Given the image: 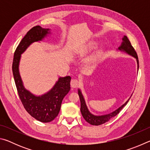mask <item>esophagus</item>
Segmentation results:
<instances>
[{"label": "esophagus", "instance_id": "esophagus-1", "mask_svg": "<svg viewBox=\"0 0 150 150\" xmlns=\"http://www.w3.org/2000/svg\"><path fill=\"white\" fill-rule=\"evenodd\" d=\"M70 84H71V87L77 88L80 85V81L77 79H72L71 81Z\"/></svg>", "mask_w": 150, "mask_h": 150}]
</instances>
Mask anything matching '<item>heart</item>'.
<instances>
[{"mask_svg":"<svg viewBox=\"0 0 150 150\" xmlns=\"http://www.w3.org/2000/svg\"><path fill=\"white\" fill-rule=\"evenodd\" d=\"M93 47H94V45H90L89 47H88V49L91 50V49H93Z\"/></svg>","mask_w":150,"mask_h":150,"instance_id":"b5f03b06","label":"heart"}]
</instances>
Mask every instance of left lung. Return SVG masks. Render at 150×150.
I'll return each mask as SVG.
<instances>
[{
  "label": "left lung",
  "instance_id": "left-lung-1",
  "mask_svg": "<svg viewBox=\"0 0 150 150\" xmlns=\"http://www.w3.org/2000/svg\"><path fill=\"white\" fill-rule=\"evenodd\" d=\"M118 50L125 52L128 55H130L131 56L136 58L137 64H138V70L139 62H138V55H137L136 52L135 51V50H134V48L132 47V45L130 40H128V38H127V36H126V35H124V37L122 38V42L120 46L118 47ZM78 94H79V98L81 101V112L82 114L83 117L84 118L85 120L87 121L88 123L91 124V125H95V126H98V125H100V124H105L112 117H115V116L117 115L120 112L124 106L126 105V104L128 103V100H130V98H131V97L129 98V99L127 100L124 105H122L120 107H119L118 109H116V110L112 112L109 113V114H107V115H105L96 116V115H93L92 113H91L89 110H88L87 105H86L85 98L83 97L82 93H81L80 89H78Z\"/></svg>",
  "mask_w": 150,
  "mask_h": 150
}]
</instances>
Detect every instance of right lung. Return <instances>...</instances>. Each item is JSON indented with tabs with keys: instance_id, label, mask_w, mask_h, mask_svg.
I'll return each mask as SVG.
<instances>
[{
	"instance_id": "right-lung-1",
	"label": "right lung",
	"mask_w": 150,
	"mask_h": 150,
	"mask_svg": "<svg viewBox=\"0 0 150 150\" xmlns=\"http://www.w3.org/2000/svg\"><path fill=\"white\" fill-rule=\"evenodd\" d=\"M49 34L50 29L40 26L30 29L18 45L12 63V73L20 100L28 112L42 122H50L57 117L63 98L70 91L71 77H59L50 91L41 96H35L24 88L18 67L21 54L28 47L35 42L42 41Z\"/></svg>"
}]
</instances>
